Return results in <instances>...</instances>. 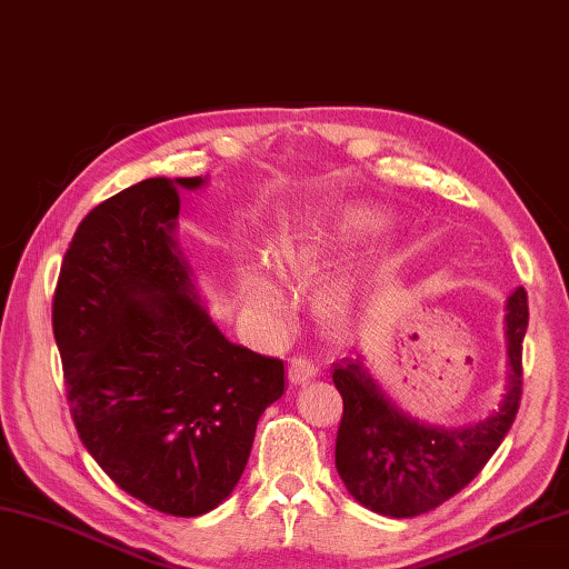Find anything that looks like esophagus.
<instances>
[{
	"label": "esophagus",
	"instance_id": "esophagus-1",
	"mask_svg": "<svg viewBox=\"0 0 569 569\" xmlns=\"http://www.w3.org/2000/svg\"><path fill=\"white\" fill-rule=\"evenodd\" d=\"M318 376V366L313 363L311 358H291V363H288V378L293 380L296 386H303L308 380H313Z\"/></svg>",
	"mask_w": 569,
	"mask_h": 569
}]
</instances>
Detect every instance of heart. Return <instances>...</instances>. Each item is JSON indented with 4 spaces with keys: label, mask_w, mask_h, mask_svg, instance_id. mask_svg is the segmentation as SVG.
<instances>
[{
    "label": "heart",
    "mask_w": 569,
    "mask_h": 569,
    "mask_svg": "<svg viewBox=\"0 0 569 569\" xmlns=\"http://www.w3.org/2000/svg\"><path fill=\"white\" fill-rule=\"evenodd\" d=\"M383 226L386 219L376 211L348 209L333 216V219L283 236L276 251L278 268H281V273L291 276L293 281H306V278L318 276L326 266L336 263L340 256L373 239V236L383 231ZM241 293L246 311L253 318L273 320L281 318L286 311L281 291L261 273L246 271L241 278ZM350 293H353L350 281H338L330 286L326 301L333 311H338V308H343L350 301Z\"/></svg>",
    "instance_id": "1"
}]
</instances>
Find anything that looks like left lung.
I'll return each instance as SVG.
<instances>
[{
  "mask_svg": "<svg viewBox=\"0 0 569 569\" xmlns=\"http://www.w3.org/2000/svg\"><path fill=\"white\" fill-rule=\"evenodd\" d=\"M528 316V291L518 288L508 301V396L495 416L470 428L422 426L392 406L358 358L333 366L343 398L336 468L360 505L388 518H416L458 495L485 468L520 408Z\"/></svg>",
  "mask_w": 569,
  "mask_h": 569,
  "instance_id": "obj_1",
  "label": "left lung"
}]
</instances>
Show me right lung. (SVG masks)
<instances>
[{
    "instance_id": "right-lung-1",
    "label": "right lung",
    "mask_w": 569,
    "mask_h": 569,
    "mask_svg": "<svg viewBox=\"0 0 569 569\" xmlns=\"http://www.w3.org/2000/svg\"><path fill=\"white\" fill-rule=\"evenodd\" d=\"M147 179L94 206L61 261L51 326L69 412L131 498L196 518L229 498L256 422L283 396V360L226 340L171 241L179 189Z\"/></svg>"
}]
</instances>
